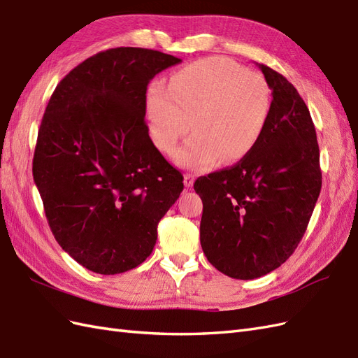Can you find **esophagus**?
I'll return each mask as SVG.
<instances>
[{
  "label": "esophagus",
  "mask_w": 358,
  "mask_h": 358,
  "mask_svg": "<svg viewBox=\"0 0 358 358\" xmlns=\"http://www.w3.org/2000/svg\"><path fill=\"white\" fill-rule=\"evenodd\" d=\"M193 181H195V177L192 176V173H186L185 176V186L189 189L193 186Z\"/></svg>",
  "instance_id": "esophagus-1"
}]
</instances>
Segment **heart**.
<instances>
[{
	"mask_svg": "<svg viewBox=\"0 0 358 358\" xmlns=\"http://www.w3.org/2000/svg\"><path fill=\"white\" fill-rule=\"evenodd\" d=\"M271 110V90L258 71L211 57L176 71L168 87L152 84L145 114L152 144L171 155L192 126L193 135L176 152L180 166L207 169L246 157L258 144Z\"/></svg>",
	"mask_w": 358,
	"mask_h": 358,
	"instance_id": "obj_1",
	"label": "heart"
}]
</instances>
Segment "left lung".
<instances>
[{"instance_id": "1", "label": "left lung", "mask_w": 358, "mask_h": 358, "mask_svg": "<svg viewBox=\"0 0 358 358\" xmlns=\"http://www.w3.org/2000/svg\"><path fill=\"white\" fill-rule=\"evenodd\" d=\"M258 67L273 91L258 144L234 166L193 185L203 207V253L219 271L241 280L261 278L291 257L322 185L308 106L287 78L268 66Z\"/></svg>"}]
</instances>
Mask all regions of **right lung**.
Segmentation results:
<instances>
[{
	"label": "right lung",
	"mask_w": 358,
	"mask_h": 358,
	"mask_svg": "<svg viewBox=\"0 0 358 358\" xmlns=\"http://www.w3.org/2000/svg\"><path fill=\"white\" fill-rule=\"evenodd\" d=\"M180 61L108 49L76 66L49 99L33 177L55 240L91 271L118 274L144 262L185 187L145 122L150 80Z\"/></svg>",
	"instance_id": "obj_1"
}]
</instances>
